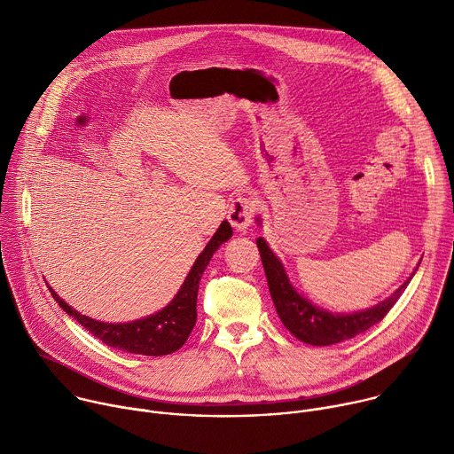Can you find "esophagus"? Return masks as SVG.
I'll return each mask as SVG.
<instances>
[{
    "label": "esophagus",
    "instance_id": "obj_1",
    "mask_svg": "<svg viewBox=\"0 0 454 454\" xmlns=\"http://www.w3.org/2000/svg\"><path fill=\"white\" fill-rule=\"evenodd\" d=\"M256 210H258V205L251 196H239L230 205L228 221L237 231H246L251 226Z\"/></svg>",
    "mask_w": 454,
    "mask_h": 454
}]
</instances>
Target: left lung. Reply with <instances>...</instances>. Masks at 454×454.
Wrapping results in <instances>:
<instances>
[{"label": "left lung", "instance_id": "8db88e82", "mask_svg": "<svg viewBox=\"0 0 454 454\" xmlns=\"http://www.w3.org/2000/svg\"><path fill=\"white\" fill-rule=\"evenodd\" d=\"M256 246L258 251H261L270 293L282 323L293 336L309 345H334L368 331L390 312L411 280L410 277L390 298L372 309L352 314H333L314 307L296 293L284 271L282 262L270 249L264 239H258Z\"/></svg>", "mask_w": 454, "mask_h": 454}]
</instances>
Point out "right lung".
I'll return each mask as SVG.
<instances>
[{
    "mask_svg": "<svg viewBox=\"0 0 454 454\" xmlns=\"http://www.w3.org/2000/svg\"><path fill=\"white\" fill-rule=\"evenodd\" d=\"M233 230L228 221H223L212 240L207 244L203 253L198 256L196 264L192 266L186 280L177 291L176 298L160 312L147 316L144 319H137L131 323H104L82 316L75 309H72L67 301H62L51 287L50 293L60 309L74 316L81 325L90 331L102 343L131 354L142 356H167L176 352L188 340L193 325L198 319V291L201 277L210 262L214 253L219 249L223 242L231 237Z\"/></svg>",
    "mask_w": 454,
    "mask_h": 454,
    "instance_id": "obj_1",
    "label": "right lung"
}]
</instances>
